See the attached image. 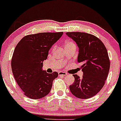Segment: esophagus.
I'll return each instance as SVG.
<instances>
[{
    "label": "esophagus",
    "instance_id": "esophagus-1",
    "mask_svg": "<svg viewBox=\"0 0 121 121\" xmlns=\"http://www.w3.org/2000/svg\"><path fill=\"white\" fill-rule=\"evenodd\" d=\"M58 74L59 76H66L67 74V73L64 72V71H59Z\"/></svg>",
    "mask_w": 121,
    "mask_h": 121
}]
</instances>
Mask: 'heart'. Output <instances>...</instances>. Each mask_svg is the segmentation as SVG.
<instances>
[{"label":"heart","mask_w":121,"mask_h":121,"mask_svg":"<svg viewBox=\"0 0 121 121\" xmlns=\"http://www.w3.org/2000/svg\"><path fill=\"white\" fill-rule=\"evenodd\" d=\"M73 43H74L73 42H71V41H68V42H67L65 43V45H70V44H73Z\"/></svg>","instance_id":"heart-1"}]
</instances>
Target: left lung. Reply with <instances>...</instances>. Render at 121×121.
I'll list each match as a JSON object with an SVG mask.
<instances>
[{"label": "left lung", "instance_id": "8db88e82", "mask_svg": "<svg viewBox=\"0 0 121 121\" xmlns=\"http://www.w3.org/2000/svg\"><path fill=\"white\" fill-rule=\"evenodd\" d=\"M66 35L79 47L78 62L84 75L74 74V82L70 86L71 93L80 99H88L102 89L108 74L110 62L106 47L94 35L81 32H67Z\"/></svg>", "mask_w": 121, "mask_h": 121}]
</instances>
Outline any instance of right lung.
Returning a JSON list of instances; mask_svg holds the SVG:
<instances>
[{
	"mask_svg": "<svg viewBox=\"0 0 121 121\" xmlns=\"http://www.w3.org/2000/svg\"><path fill=\"white\" fill-rule=\"evenodd\" d=\"M62 35L63 32L29 35L23 37L15 48L11 59L13 73L28 98L41 99L50 93L58 73H48L42 70L43 61Z\"/></svg>",
	"mask_w": 121,
	"mask_h": 121,
	"instance_id": "right-lung-1",
	"label": "right lung"
}]
</instances>
